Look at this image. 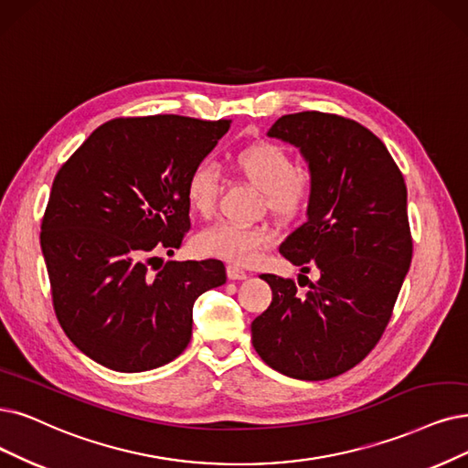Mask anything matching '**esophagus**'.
<instances>
[{
	"label": "esophagus",
	"instance_id": "34e87169",
	"mask_svg": "<svg viewBox=\"0 0 468 468\" xmlns=\"http://www.w3.org/2000/svg\"><path fill=\"white\" fill-rule=\"evenodd\" d=\"M227 274L230 280H246L248 278V272L244 269H239L236 265H229L227 267Z\"/></svg>",
	"mask_w": 468,
	"mask_h": 468
}]
</instances>
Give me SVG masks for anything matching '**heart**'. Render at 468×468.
Wrapping results in <instances>:
<instances>
[{"mask_svg": "<svg viewBox=\"0 0 468 468\" xmlns=\"http://www.w3.org/2000/svg\"><path fill=\"white\" fill-rule=\"evenodd\" d=\"M234 169L267 197V207L280 217L293 218L307 209L313 180L297 171L293 157L282 145L259 142L234 155ZM220 188L218 171L211 163H197L186 178V201L192 213L209 217ZM278 234L269 224H238L220 220L194 238V248L203 257H215L234 265H251L276 244Z\"/></svg>", "mask_w": 468, "mask_h": 468, "instance_id": "1", "label": "heart"}]
</instances>
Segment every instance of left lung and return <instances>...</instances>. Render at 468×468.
<instances>
[{
	"label": "left lung",
	"mask_w": 468,
	"mask_h": 468,
	"mask_svg": "<svg viewBox=\"0 0 468 468\" xmlns=\"http://www.w3.org/2000/svg\"><path fill=\"white\" fill-rule=\"evenodd\" d=\"M267 134L295 145L313 180L307 220L280 253L321 278H307L302 295L293 280L261 274L272 302L251 323V340L282 375L328 380L367 357L394 311L413 257L405 180L382 140L340 115H284Z\"/></svg>",
	"instance_id": "1"
}]
</instances>
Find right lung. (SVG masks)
Returning a JSON list of instances; mask_svg holds the SVG:
<instances>
[{"instance_id":"right-lung-1","label":"right lung","mask_w":468,"mask_h":468,"mask_svg":"<svg viewBox=\"0 0 468 468\" xmlns=\"http://www.w3.org/2000/svg\"><path fill=\"white\" fill-rule=\"evenodd\" d=\"M229 128L227 119H113L55 175L40 246L58 321L90 359L142 372L190 344L196 299L227 282L224 265H149L157 251L180 248L190 230L186 178Z\"/></svg>"}]
</instances>
